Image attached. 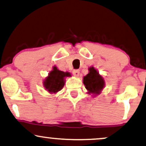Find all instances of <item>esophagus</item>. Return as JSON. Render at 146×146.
Wrapping results in <instances>:
<instances>
[{"label": "esophagus", "mask_w": 146, "mask_h": 146, "mask_svg": "<svg viewBox=\"0 0 146 146\" xmlns=\"http://www.w3.org/2000/svg\"><path fill=\"white\" fill-rule=\"evenodd\" d=\"M73 74L75 77H78L79 75V70L75 69L73 71Z\"/></svg>", "instance_id": "esophagus-1"}]
</instances>
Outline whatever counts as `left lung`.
Wrapping results in <instances>:
<instances>
[{"mask_svg":"<svg viewBox=\"0 0 146 146\" xmlns=\"http://www.w3.org/2000/svg\"><path fill=\"white\" fill-rule=\"evenodd\" d=\"M84 84L89 94L97 96L101 93L104 87V80L93 67L89 68V73L84 77Z\"/></svg>","mask_w":146,"mask_h":146,"instance_id":"left-lung-1","label":"left lung"}]
</instances>
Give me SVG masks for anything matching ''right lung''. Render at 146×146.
<instances>
[{
	"instance_id": "add662e5",
	"label": "right lung",
	"mask_w": 146,
	"mask_h": 146,
	"mask_svg": "<svg viewBox=\"0 0 146 146\" xmlns=\"http://www.w3.org/2000/svg\"><path fill=\"white\" fill-rule=\"evenodd\" d=\"M69 72H63L58 70L56 67L48 73V76L44 82V87L49 93L56 94L62 90L64 86V79L70 77Z\"/></svg>"
}]
</instances>
